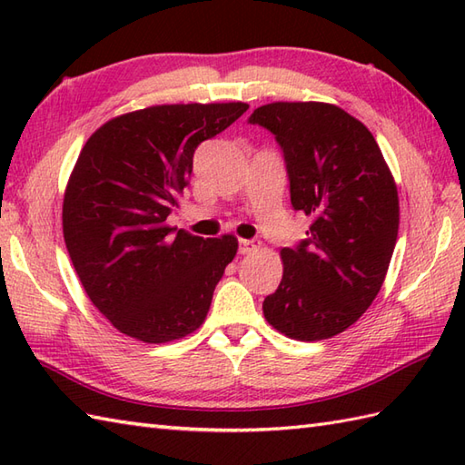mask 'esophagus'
I'll return each instance as SVG.
<instances>
[{"mask_svg": "<svg viewBox=\"0 0 465 465\" xmlns=\"http://www.w3.org/2000/svg\"><path fill=\"white\" fill-rule=\"evenodd\" d=\"M258 248H260L258 242H253V240H240V253H242V255L258 252Z\"/></svg>", "mask_w": 465, "mask_h": 465, "instance_id": "1", "label": "esophagus"}]
</instances>
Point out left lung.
Returning a JSON list of instances; mask_svg holds the SVG:
<instances>
[{"label": "left lung", "instance_id": "obj_1", "mask_svg": "<svg viewBox=\"0 0 465 465\" xmlns=\"http://www.w3.org/2000/svg\"><path fill=\"white\" fill-rule=\"evenodd\" d=\"M248 122L275 135L293 210L313 217L308 238L282 250L283 278L263 315L292 340L333 338L381 290L400 227L396 182L371 132L338 105L275 102Z\"/></svg>", "mask_w": 465, "mask_h": 465}]
</instances>
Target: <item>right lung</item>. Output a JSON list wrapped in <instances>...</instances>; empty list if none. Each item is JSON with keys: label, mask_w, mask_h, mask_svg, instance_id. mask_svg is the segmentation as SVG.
<instances>
[{"label": "right lung", "mask_w": 465, "mask_h": 465, "mask_svg": "<svg viewBox=\"0 0 465 465\" xmlns=\"http://www.w3.org/2000/svg\"><path fill=\"white\" fill-rule=\"evenodd\" d=\"M248 104H175L104 124L77 157L64 195V240L85 293L115 330L145 343L203 323L233 235L203 240L170 227L197 145Z\"/></svg>", "instance_id": "obj_1"}]
</instances>
